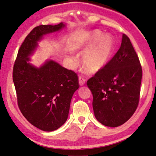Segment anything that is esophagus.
I'll list each match as a JSON object with an SVG mask.
<instances>
[{
  "instance_id": "esophagus-1",
  "label": "esophagus",
  "mask_w": 156,
  "mask_h": 156,
  "mask_svg": "<svg viewBox=\"0 0 156 156\" xmlns=\"http://www.w3.org/2000/svg\"><path fill=\"white\" fill-rule=\"evenodd\" d=\"M79 83H80V86H83V85H84V84H85L86 80L84 79L83 76H79Z\"/></svg>"
}]
</instances>
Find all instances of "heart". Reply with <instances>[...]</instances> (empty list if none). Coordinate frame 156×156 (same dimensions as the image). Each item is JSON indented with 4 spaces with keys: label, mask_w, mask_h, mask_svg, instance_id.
I'll list each match as a JSON object with an SVG mask.
<instances>
[{
    "label": "heart",
    "mask_w": 156,
    "mask_h": 156,
    "mask_svg": "<svg viewBox=\"0 0 156 156\" xmlns=\"http://www.w3.org/2000/svg\"><path fill=\"white\" fill-rule=\"evenodd\" d=\"M93 43L95 44L92 45ZM114 44V39L110 35H102L99 31H92L89 34L88 39L78 46V48H81L90 46L82 56L83 65L87 72L95 73L105 66L111 58Z\"/></svg>",
    "instance_id": "heart-1"
}]
</instances>
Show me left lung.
<instances>
[{"mask_svg": "<svg viewBox=\"0 0 156 156\" xmlns=\"http://www.w3.org/2000/svg\"><path fill=\"white\" fill-rule=\"evenodd\" d=\"M143 70L129 38L122 35L121 47L105 67L89 79L92 107L97 121L116 127L135 112L140 99Z\"/></svg>", "mask_w": 156, "mask_h": 156, "instance_id": "8db88e82", "label": "left lung"}]
</instances>
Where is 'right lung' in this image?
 Listing matches in <instances>:
<instances>
[{
  "mask_svg": "<svg viewBox=\"0 0 156 156\" xmlns=\"http://www.w3.org/2000/svg\"><path fill=\"white\" fill-rule=\"evenodd\" d=\"M65 24L40 25L27 35L19 48L13 68V81L18 108L30 123L52 132L68 119L72 97L80 87L77 74L49 60L40 68L30 64L29 56L44 35L62 29Z\"/></svg>",
  "mask_w": 156,
  "mask_h": 156,
  "instance_id": "add662e5",
  "label": "right lung"
}]
</instances>
